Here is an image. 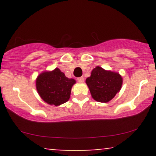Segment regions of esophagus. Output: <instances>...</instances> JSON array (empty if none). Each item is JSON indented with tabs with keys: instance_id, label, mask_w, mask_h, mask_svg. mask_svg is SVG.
I'll return each instance as SVG.
<instances>
[{
	"instance_id": "esophagus-1",
	"label": "esophagus",
	"mask_w": 156,
	"mask_h": 156,
	"mask_svg": "<svg viewBox=\"0 0 156 156\" xmlns=\"http://www.w3.org/2000/svg\"><path fill=\"white\" fill-rule=\"evenodd\" d=\"M78 81L79 82V83H83L84 81V78L83 76L81 77H79V78H78Z\"/></svg>"
}]
</instances>
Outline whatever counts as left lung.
<instances>
[{
  "instance_id": "obj_1",
  "label": "left lung",
  "mask_w": 156,
  "mask_h": 156,
  "mask_svg": "<svg viewBox=\"0 0 156 156\" xmlns=\"http://www.w3.org/2000/svg\"><path fill=\"white\" fill-rule=\"evenodd\" d=\"M86 83L96 101L106 103L113 99L120 90L122 78L117 73L96 67L92 71L91 76L87 78Z\"/></svg>"
}]
</instances>
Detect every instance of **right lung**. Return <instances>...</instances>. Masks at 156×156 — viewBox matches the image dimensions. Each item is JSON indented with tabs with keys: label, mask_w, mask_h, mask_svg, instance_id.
I'll return each mask as SVG.
<instances>
[{
	"label": "right lung",
	"mask_w": 156,
	"mask_h": 156,
	"mask_svg": "<svg viewBox=\"0 0 156 156\" xmlns=\"http://www.w3.org/2000/svg\"><path fill=\"white\" fill-rule=\"evenodd\" d=\"M36 83L37 92L44 102L59 105L69 99L71 89L76 80L67 78L64 73L55 68L51 72L41 73Z\"/></svg>",
	"instance_id": "add662e5"
}]
</instances>
